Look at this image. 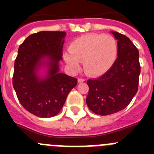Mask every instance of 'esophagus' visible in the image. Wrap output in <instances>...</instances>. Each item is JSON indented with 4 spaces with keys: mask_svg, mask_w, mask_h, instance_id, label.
<instances>
[{
    "mask_svg": "<svg viewBox=\"0 0 154 154\" xmlns=\"http://www.w3.org/2000/svg\"><path fill=\"white\" fill-rule=\"evenodd\" d=\"M85 81V79L82 78H79L78 79V82H83Z\"/></svg>",
    "mask_w": 154,
    "mask_h": 154,
    "instance_id": "esophagus-1",
    "label": "esophagus"
}]
</instances>
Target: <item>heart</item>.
<instances>
[{"label":"heart","instance_id":"obj_1","mask_svg":"<svg viewBox=\"0 0 154 154\" xmlns=\"http://www.w3.org/2000/svg\"><path fill=\"white\" fill-rule=\"evenodd\" d=\"M69 50L71 55L65 54L64 58L72 69L79 70L80 62L87 74L99 76L107 72L115 63L118 45L111 35L88 34L73 41Z\"/></svg>","mask_w":154,"mask_h":154}]
</instances>
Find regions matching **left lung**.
<instances>
[{
    "mask_svg": "<svg viewBox=\"0 0 154 154\" xmlns=\"http://www.w3.org/2000/svg\"><path fill=\"white\" fill-rule=\"evenodd\" d=\"M117 40V58L112 67L95 79H89L86 103L94 113L107 116L119 112L138 90L140 65L139 51L126 35L112 31Z\"/></svg>",
    "mask_w": 154,
    "mask_h": 154,
    "instance_id": "1",
    "label": "left lung"
}]
</instances>
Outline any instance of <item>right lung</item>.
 <instances>
[{
	"instance_id": "1",
	"label": "right lung",
	"mask_w": 154,
	"mask_h": 154,
	"mask_svg": "<svg viewBox=\"0 0 154 154\" xmlns=\"http://www.w3.org/2000/svg\"><path fill=\"white\" fill-rule=\"evenodd\" d=\"M65 35V31H39L29 35L19 46L13 87L22 106L38 117L57 115L69 92L77 85V79L59 72L58 62L62 59ZM42 64L48 67L45 78L37 76Z\"/></svg>"
}]
</instances>
